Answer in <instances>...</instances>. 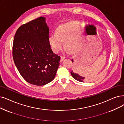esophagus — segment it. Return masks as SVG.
<instances>
[{
	"mask_svg": "<svg viewBox=\"0 0 124 124\" xmlns=\"http://www.w3.org/2000/svg\"><path fill=\"white\" fill-rule=\"evenodd\" d=\"M66 57H65V56H61V62H62L63 60H64V59H65Z\"/></svg>",
	"mask_w": 124,
	"mask_h": 124,
	"instance_id": "1",
	"label": "esophagus"
}]
</instances>
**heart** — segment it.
I'll return each mask as SVG.
<instances>
[{"instance_id":"1","label":"heart","mask_w":124,"mask_h":124,"mask_svg":"<svg viewBox=\"0 0 124 124\" xmlns=\"http://www.w3.org/2000/svg\"><path fill=\"white\" fill-rule=\"evenodd\" d=\"M79 27L77 22L72 21L59 26L56 33L50 34L48 41L54 53H57L63 47L62 42L66 41V47L72 50H75L80 46L82 37L80 34L75 33Z\"/></svg>"}]
</instances>
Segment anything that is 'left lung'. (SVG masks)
I'll list each match as a JSON object with an SVG mask.
<instances>
[{"mask_svg":"<svg viewBox=\"0 0 124 124\" xmlns=\"http://www.w3.org/2000/svg\"><path fill=\"white\" fill-rule=\"evenodd\" d=\"M72 62H73V59H72ZM71 75L72 76V77L76 79V80L78 81H80V82H84L85 81H87L88 79L86 78L85 77H83V76H80L79 75H78V74H76V73H74L73 71H72L71 72Z\"/></svg>","mask_w":124,"mask_h":124,"instance_id":"1","label":"left lung"}]
</instances>
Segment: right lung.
<instances>
[{
    "label": "right lung",
    "instance_id": "1",
    "mask_svg": "<svg viewBox=\"0 0 124 124\" xmlns=\"http://www.w3.org/2000/svg\"><path fill=\"white\" fill-rule=\"evenodd\" d=\"M48 38L49 28L44 17L22 25L14 38V63L22 77L33 85L52 81L59 65L61 57L53 52Z\"/></svg>",
    "mask_w": 124,
    "mask_h": 124
}]
</instances>
